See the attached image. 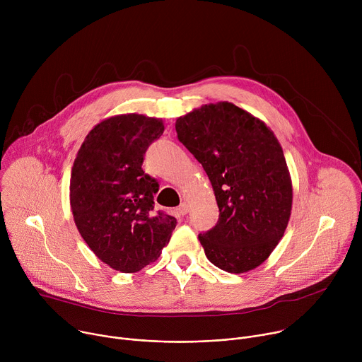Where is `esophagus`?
<instances>
[{
	"label": "esophagus",
	"instance_id": "obj_1",
	"mask_svg": "<svg viewBox=\"0 0 362 362\" xmlns=\"http://www.w3.org/2000/svg\"><path fill=\"white\" fill-rule=\"evenodd\" d=\"M187 212H189V206H187V203L183 202V203L179 206V208H177V214L182 215V216H185Z\"/></svg>",
	"mask_w": 362,
	"mask_h": 362
}]
</instances>
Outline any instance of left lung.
Segmentation results:
<instances>
[{
	"instance_id": "8db88e82",
	"label": "left lung",
	"mask_w": 362,
	"mask_h": 362,
	"mask_svg": "<svg viewBox=\"0 0 362 362\" xmlns=\"http://www.w3.org/2000/svg\"><path fill=\"white\" fill-rule=\"evenodd\" d=\"M177 139L208 175L218 223L199 233L208 259L243 274L276 247L292 209V183L282 147L264 122L228 101L176 120Z\"/></svg>"
}]
</instances>
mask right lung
<instances>
[{
    "label": "right lung",
    "mask_w": 362,
    "mask_h": 362,
    "mask_svg": "<svg viewBox=\"0 0 362 362\" xmlns=\"http://www.w3.org/2000/svg\"><path fill=\"white\" fill-rule=\"evenodd\" d=\"M162 120L122 115L98 123L83 141L70 180L76 226L100 261L120 272L154 262L176 219L154 212L159 182L141 169L148 146L163 134Z\"/></svg>",
    "instance_id": "1"
}]
</instances>
